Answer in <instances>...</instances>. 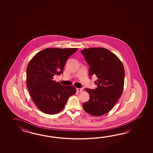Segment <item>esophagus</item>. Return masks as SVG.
Wrapping results in <instances>:
<instances>
[{"label": "esophagus", "mask_w": 153, "mask_h": 153, "mask_svg": "<svg viewBox=\"0 0 153 153\" xmlns=\"http://www.w3.org/2000/svg\"><path fill=\"white\" fill-rule=\"evenodd\" d=\"M77 92H82L83 91V88H76Z\"/></svg>", "instance_id": "1"}]
</instances>
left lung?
<instances>
[{
  "mask_svg": "<svg viewBox=\"0 0 153 153\" xmlns=\"http://www.w3.org/2000/svg\"><path fill=\"white\" fill-rule=\"evenodd\" d=\"M81 53L90 65L89 75H96V90L85 88L90 100L82 104L84 111L98 117L113 109L123 91L125 78L124 65L120 59L108 49L102 48L84 49Z\"/></svg>",
  "mask_w": 153,
  "mask_h": 153,
  "instance_id": "8db88e82",
  "label": "left lung"
}]
</instances>
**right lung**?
Here are the masks:
<instances>
[{
	"label": "right lung",
	"instance_id": "1",
	"mask_svg": "<svg viewBox=\"0 0 153 153\" xmlns=\"http://www.w3.org/2000/svg\"><path fill=\"white\" fill-rule=\"evenodd\" d=\"M78 48H47L38 52L27 68V86L36 107L46 114L59 113L68 99L76 93L73 85L65 86L53 80L63 72L69 56Z\"/></svg>",
	"mask_w": 153,
	"mask_h": 153
}]
</instances>
